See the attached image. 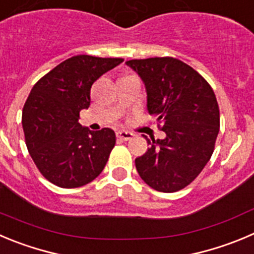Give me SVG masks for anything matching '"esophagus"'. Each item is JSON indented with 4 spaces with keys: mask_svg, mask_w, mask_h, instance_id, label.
<instances>
[{
    "mask_svg": "<svg viewBox=\"0 0 254 254\" xmlns=\"http://www.w3.org/2000/svg\"><path fill=\"white\" fill-rule=\"evenodd\" d=\"M132 136H134V134H132V132L125 131V130H120V131L116 132V138L120 139V140L127 141V140H130Z\"/></svg>",
    "mask_w": 254,
    "mask_h": 254,
    "instance_id": "34e87169",
    "label": "esophagus"
}]
</instances>
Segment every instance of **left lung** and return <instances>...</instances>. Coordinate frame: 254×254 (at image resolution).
I'll return each instance as SVG.
<instances>
[{
    "mask_svg": "<svg viewBox=\"0 0 254 254\" xmlns=\"http://www.w3.org/2000/svg\"><path fill=\"white\" fill-rule=\"evenodd\" d=\"M148 94V111L165 139H146L150 148L135 159L140 178L153 189L174 193L200 174L214 151L219 106L212 86L193 67L174 58L127 61Z\"/></svg>",
    "mask_w": 254,
    "mask_h": 254,
    "instance_id": "obj_1",
    "label": "left lung"
}]
</instances>
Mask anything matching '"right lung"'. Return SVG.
<instances>
[{
  "label": "right lung",
  "instance_id": "1",
  "mask_svg": "<svg viewBox=\"0 0 254 254\" xmlns=\"http://www.w3.org/2000/svg\"><path fill=\"white\" fill-rule=\"evenodd\" d=\"M124 59L77 55L59 64L34 85L22 110L28 153L47 181L79 188L98 177L115 146L109 127L91 131L79 124L90 106V90Z\"/></svg>",
  "mask_w": 254,
  "mask_h": 254
}]
</instances>
